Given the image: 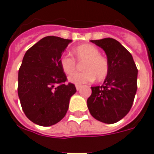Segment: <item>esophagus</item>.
<instances>
[{
	"label": "esophagus",
	"mask_w": 154,
	"mask_h": 154,
	"mask_svg": "<svg viewBox=\"0 0 154 154\" xmlns=\"http://www.w3.org/2000/svg\"><path fill=\"white\" fill-rule=\"evenodd\" d=\"M75 87H76V90H77V91H79V90H80V88L82 87V86H81V85H76Z\"/></svg>",
	"instance_id": "obj_1"
}]
</instances>
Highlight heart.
Segmentation results:
<instances>
[{
    "instance_id": "b5f03b06",
    "label": "heart",
    "mask_w": 154,
    "mask_h": 154,
    "mask_svg": "<svg viewBox=\"0 0 154 154\" xmlns=\"http://www.w3.org/2000/svg\"><path fill=\"white\" fill-rule=\"evenodd\" d=\"M73 55L78 61H84L82 64V72H75L69 76L68 80L75 84L91 82L95 78L101 81L109 73V62L105 57L100 55L97 47L90 44H83L72 49ZM60 64L65 74H72L76 68V61L68 55H63Z\"/></svg>"
}]
</instances>
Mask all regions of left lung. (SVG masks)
<instances>
[{
  "label": "left lung",
  "mask_w": 154,
  "mask_h": 154,
  "mask_svg": "<svg viewBox=\"0 0 154 154\" xmlns=\"http://www.w3.org/2000/svg\"><path fill=\"white\" fill-rule=\"evenodd\" d=\"M104 49L109 70L101 86H91L87 107L93 117L105 124H114L129 112L137 91L138 69L131 54L111 38L91 40Z\"/></svg>",
  "instance_id": "1"
}]
</instances>
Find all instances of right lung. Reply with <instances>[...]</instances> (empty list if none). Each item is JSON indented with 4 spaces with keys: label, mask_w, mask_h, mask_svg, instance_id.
Returning a JSON list of instances; mask_svg holds the SVG:
<instances>
[{
    "label": "right lung",
    "mask_w": 154,
    "mask_h": 154,
    "mask_svg": "<svg viewBox=\"0 0 154 154\" xmlns=\"http://www.w3.org/2000/svg\"><path fill=\"white\" fill-rule=\"evenodd\" d=\"M72 42L56 36L41 39L26 52L18 75V95L30 121L49 127L64 117L70 98L76 92L67 82L60 60Z\"/></svg>",
    "instance_id": "right-lung-1"
}]
</instances>
